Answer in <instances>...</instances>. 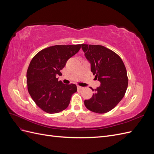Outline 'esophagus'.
<instances>
[{
	"label": "esophagus",
	"instance_id": "1",
	"mask_svg": "<svg viewBox=\"0 0 154 154\" xmlns=\"http://www.w3.org/2000/svg\"><path fill=\"white\" fill-rule=\"evenodd\" d=\"M77 88H78V90H82V89H83V87H81V86L78 85V86H77Z\"/></svg>",
	"mask_w": 154,
	"mask_h": 154
}]
</instances>
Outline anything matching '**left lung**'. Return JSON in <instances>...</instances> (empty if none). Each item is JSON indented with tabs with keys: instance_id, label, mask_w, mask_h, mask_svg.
Instances as JSON below:
<instances>
[{
	"instance_id": "1",
	"label": "left lung",
	"mask_w": 154,
	"mask_h": 154,
	"mask_svg": "<svg viewBox=\"0 0 154 154\" xmlns=\"http://www.w3.org/2000/svg\"><path fill=\"white\" fill-rule=\"evenodd\" d=\"M91 71L101 83L96 89L91 87V98L84 101L87 109L93 112H108L123 99L128 87L127 69L122 58L114 51L100 45L82 44Z\"/></svg>"
}]
</instances>
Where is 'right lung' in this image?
I'll use <instances>...</instances> for the list:
<instances>
[{
    "label": "right lung",
    "mask_w": 154,
    "mask_h": 154,
    "mask_svg": "<svg viewBox=\"0 0 154 154\" xmlns=\"http://www.w3.org/2000/svg\"><path fill=\"white\" fill-rule=\"evenodd\" d=\"M81 44L57 45L41 50L32 58L27 71V89L36 105L49 114L58 113L69 105L77 91L75 84H63L57 78Z\"/></svg>",
    "instance_id": "1"
}]
</instances>
